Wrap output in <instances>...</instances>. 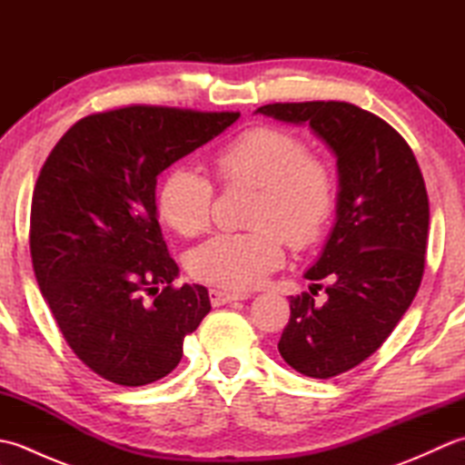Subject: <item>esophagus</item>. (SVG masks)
Segmentation results:
<instances>
[{
	"label": "esophagus",
	"instance_id": "1",
	"mask_svg": "<svg viewBox=\"0 0 465 465\" xmlns=\"http://www.w3.org/2000/svg\"><path fill=\"white\" fill-rule=\"evenodd\" d=\"M235 300H245L243 293H232V292H223V290H210V302L213 308H220V305H225Z\"/></svg>",
	"mask_w": 465,
	"mask_h": 465
}]
</instances>
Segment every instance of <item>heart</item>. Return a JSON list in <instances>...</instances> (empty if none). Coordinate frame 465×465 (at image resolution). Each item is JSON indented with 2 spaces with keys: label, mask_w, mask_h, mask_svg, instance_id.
Here are the masks:
<instances>
[{
  "label": "heart",
  "mask_w": 465,
  "mask_h": 465,
  "mask_svg": "<svg viewBox=\"0 0 465 465\" xmlns=\"http://www.w3.org/2000/svg\"><path fill=\"white\" fill-rule=\"evenodd\" d=\"M223 187H253L250 232L220 233L193 250L187 262L197 282L248 290L283 262V243L305 250L318 242L335 210V177L310 153L302 137L255 125L223 143L212 157ZM215 187L192 167H173L157 190V212L183 238L212 225Z\"/></svg>",
  "instance_id": "obj_1"
}]
</instances>
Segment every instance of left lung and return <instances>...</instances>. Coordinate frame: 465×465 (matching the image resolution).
<instances>
[{
    "label": "left lung",
    "instance_id": "left-lung-1",
    "mask_svg": "<svg viewBox=\"0 0 465 465\" xmlns=\"http://www.w3.org/2000/svg\"><path fill=\"white\" fill-rule=\"evenodd\" d=\"M263 115L310 124L338 157V222L322 258L290 298V322L278 350L295 371L330 380L390 338L420 290L426 265L430 202L408 142L371 112L348 102L268 104ZM312 288V293H313Z\"/></svg>",
    "mask_w": 465,
    "mask_h": 465
}]
</instances>
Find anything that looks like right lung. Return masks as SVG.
<instances>
[{"label": "right lung", "instance_id": "add662e5", "mask_svg": "<svg viewBox=\"0 0 465 465\" xmlns=\"http://www.w3.org/2000/svg\"><path fill=\"white\" fill-rule=\"evenodd\" d=\"M240 112L125 105L82 117L39 172L29 217L35 280L69 348L117 385L165 378L212 310L203 285L173 288L155 213L165 167Z\"/></svg>", "mask_w": 465, "mask_h": 465}]
</instances>
